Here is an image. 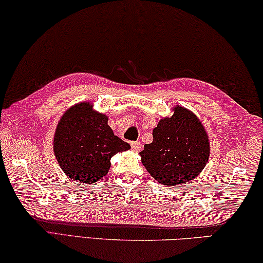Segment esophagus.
Returning <instances> with one entry per match:
<instances>
[{"label":"esophagus","mask_w":263,"mask_h":263,"mask_svg":"<svg viewBox=\"0 0 263 263\" xmlns=\"http://www.w3.org/2000/svg\"><path fill=\"white\" fill-rule=\"evenodd\" d=\"M131 148H132L133 152L138 153V152H140V149H141V144L139 141H133V142H131Z\"/></svg>","instance_id":"obj_1"}]
</instances>
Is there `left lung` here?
Returning <instances> with one entry per match:
<instances>
[{"instance_id": "obj_1", "label": "left lung", "mask_w": 263, "mask_h": 263, "mask_svg": "<svg viewBox=\"0 0 263 263\" xmlns=\"http://www.w3.org/2000/svg\"><path fill=\"white\" fill-rule=\"evenodd\" d=\"M153 142L139 154L156 181L176 186L201 174L211 154L208 133L193 111L175 106L173 115L160 119L153 130Z\"/></svg>"}]
</instances>
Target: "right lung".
I'll use <instances>...</instances> for the list:
<instances>
[{"instance_id":"1","label":"right lung","mask_w":263,"mask_h":263,"mask_svg":"<svg viewBox=\"0 0 263 263\" xmlns=\"http://www.w3.org/2000/svg\"><path fill=\"white\" fill-rule=\"evenodd\" d=\"M131 146L114 135L108 116L90 102L73 104L56 126L52 149L63 173L70 179L93 184L110 169V159Z\"/></svg>"}]
</instances>
